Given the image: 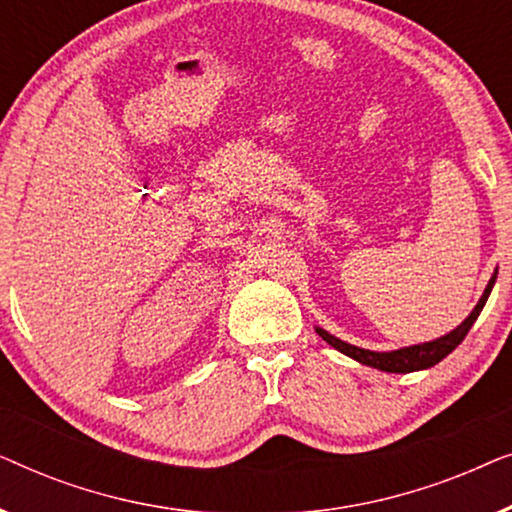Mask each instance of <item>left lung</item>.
<instances>
[{"label": "left lung", "mask_w": 512, "mask_h": 512, "mask_svg": "<svg viewBox=\"0 0 512 512\" xmlns=\"http://www.w3.org/2000/svg\"><path fill=\"white\" fill-rule=\"evenodd\" d=\"M496 282V272L489 279L485 293H482V298L478 300V305L473 307V312L468 314V317L461 321V324L450 331L443 338L438 340H431V342H422V345H412V347H403V349H394V352H370V349H361V347H354L349 345V342L335 338L324 328H317V333L324 338L328 345L338 349L349 359L363 363V366H370V368H377V370H384V373H412V370H424V368H431L436 366L445 359L447 354L454 352L461 345V340L466 338L468 331H471V326L475 324V319L480 317L482 307H485L489 293H492V286Z\"/></svg>", "instance_id": "8db88e82"}]
</instances>
